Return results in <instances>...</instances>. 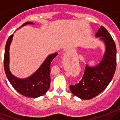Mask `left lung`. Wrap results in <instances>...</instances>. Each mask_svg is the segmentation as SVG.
I'll list each match as a JSON object with an SVG mask.
<instances>
[{
  "mask_svg": "<svg viewBox=\"0 0 120 120\" xmlns=\"http://www.w3.org/2000/svg\"><path fill=\"white\" fill-rule=\"evenodd\" d=\"M95 37L105 45V52L98 64L90 67L86 64L82 79L70 85L73 94L83 100H89L103 91L111 82L116 65V49L114 40L105 27L101 26Z\"/></svg>",
  "mask_w": 120,
  "mask_h": 120,
  "instance_id": "8db88e82",
  "label": "left lung"
}]
</instances>
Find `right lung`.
I'll return each mask as SVG.
<instances>
[{"label": "right lung", "mask_w": 120, "mask_h": 120, "mask_svg": "<svg viewBox=\"0 0 120 120\" xmlns=\"http://www.w3.org/2000/svg\"><path fill=\"white\" fill-rule=\"evenodd\" d=\"M26 25H34V23L26 22L23 23L21 27ZM17 29V30H18ZM13 35H11L8 38L6 43L4 55V69L7 79L14 89L24 96L30 98H37L41 96L46 92L49 88L51 83L50 77V66L53 59L57 56V53H54L49 55L45 59L40 67L33 74L26 79H19L11 74L9 68V50L10 45L12 41Z\"/></svg>", "instance_id": "add662e5"}]
</instances>
